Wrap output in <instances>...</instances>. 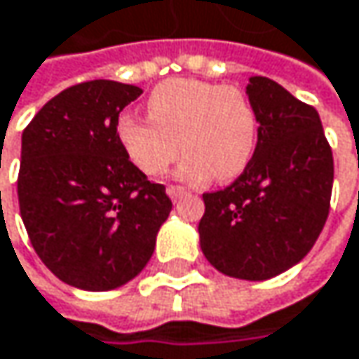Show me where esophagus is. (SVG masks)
Listing matches in <instances>:
<instances>
[{
    "label": "esophagus",
    "instance_id": "obj_1",
    "mask_svg": "<svg viewBox=\"0 0 359 359\" xmlns=\"http://www.w3.org/2000/svg\"><path fill=\"white\" fill-rule=\"evenodd\" d=\"M167 194H169V198L173 202L184 198V196H188V192H186L182 186H169V188H167Z\"/></svg>",
    "mask_w": 359,
    "mask_h": 359
}]
</instances>
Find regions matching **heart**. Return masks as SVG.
<instances>
[{
  "label": "heart",
  "mask_w": 359,
  "mask_h": 359,
  "mask_svg": "<svg viewBox=\"0 0 359 359\" xmlns=\"http://www.w3.org/2000/svg\"><path fill=\"white\" fill-rule=\"evenodd\" d=\"M149 117L123 113L115 134L128 158L151 177L186 153L177 177L202 184L238 177L254 157L258 117L244 90L190 78L158 84L147 101Z\"/></svg>",
  "instance_id": "heart-1"
}]
</instances>
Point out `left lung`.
<instances>
[{
	"label": "left lung",
	"mask_w": 359,
	"mask_h": 359,
	"mask_svg": "<svg viewBox=\"0 0 359 359\" xmlns=\"http://www.w3.org/2000/svg\"><path fill=\"white\" fill-rule=\"evenodd\" d=\"M246 95L258 142L244 173L202 194L206 260L223 275L264 281L295 266L318 240L331 204L333 153L320 115L281 84L252 76Z\"/></svg>",
	"instance_id": "1"
}]
</instances>
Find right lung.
<instances>
[{
  "label": "right lung",
  "mask_w": 359,
  "mask_h": 359,
  "mask_svg": "<svg viewBox=\"0 0 359 359\" xmlns=\"http://www.w3.org/2000/svg\"><path fill=\"white\" fill-rule=\"evenodd\" d=\"M142 88L90 80L53 97L22 132L18 202L30 244L64 283L109 292L151 260L171 212L123 153L115 126Z\"/></svg>",
  "instance_id": "obj_1"
}]
</instances>
